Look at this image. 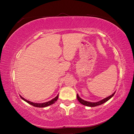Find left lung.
<instances>
[{
	"label": "left lung",
	"mask_w": 134,
	"mask_h": 134,
	"mask_svg": "<svg viewBox=\"0 0 134 134\" xmlns=\"http://www.w3.org/2000/svg\"><path fill=\"white\" fill-rule=\"evenodd\" d=\"M115 92L113 93L112 94L110 95V96L107 97V98H106L105 99H104L100 100V101H98L96 102H90L86 101V100H84L80 98V97L79 96L78 94H77V98L79 102H80V103H81L82 104H83V105H84L88 106V107H96V106L101 105V104L105 103V102H107V100H109L111 98H112V97L113 96V95L115 94Z\"/></svg>",
	"instance_id": "obj_1"
}]
</instances>
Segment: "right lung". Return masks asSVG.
Instances as JSON below:
<instances>
[{
	"label": "right lung",
	"mask_w": 134,
	"mask_h": 134,
	"mask_svg": "<svg viewBox=\"0 0 134 134\" xmlns=\"http://www.w3.org/2000/svg\"><path fill=\"white\" fill-rule=\"evenodd\" d=\"M21 98L22 99H23L24 100H25V102H27V103H29V104H30V105H32L33 106H34V107H47V106L50 105H52V104H54L55 102L58 99V94L57 96L55 98L53 99L50 101H48V102H44V103H41V104H39V103H34V102H30L29 101V100H27L26 99H25L24 98H23V97L21 96Z\"/></svg>",
	"instance_id": "add662e5"
}]
</instances>
